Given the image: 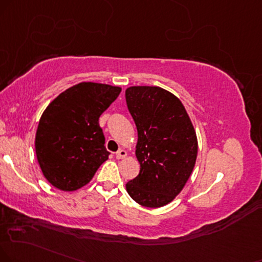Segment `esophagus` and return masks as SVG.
Wrapping results in <instances>:
<instances>
[{"instance_id": "1", "label": "esophagus", "mask_w": 262, "mask_h": 262, "mask_svg": "<svg viewBox=\"0 0 262 262\" xmlns=\"http://www.w3.org/2000/svg\"><path fill=\"white\" fill-rule=\"evenodd\" d=\"M126 156H127V153H126V150H124V149L118 150L115 154L116 159H124V158H126Z\"/></svg>"}]
</instances>
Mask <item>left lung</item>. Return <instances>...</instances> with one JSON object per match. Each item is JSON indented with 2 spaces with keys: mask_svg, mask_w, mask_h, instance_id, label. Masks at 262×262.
<instances>
[{
  "mask_svg": "<svg viewBox=\"0 0 262 262\" xmlns=\"http://www.w3.org/2000/svg\"><path fill=\"white\" fill-rule=\"evenodd\" d=\"M126 103L137 127L140 173L126 183L135 202L160 208L176 198L194 169L198 140L182 102L158 86H131Z\"/></svg>",
  "mask_w": 262,
  "mask_h": 262,
  "instance_id": "obj_1",
  "label": "left lung"
}]
</instances>
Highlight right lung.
Here are the masks:
<instances>
[{"label":"right lung","instance_id":"obj_1","mask_svg":"<svg viewBox=\"0 0 262 262\" xmlns=\"http://www.w3.org/2000/svg\"><path fill=\"white\" fill-rule=\"evenodd\" d=\"M121 87L80 82L56 97L38 121L35 150L46 180L73 192L86 186L108 159L98 119L120 95Z\"/></svg>","mask_w":262,"mask_h":262}]
</instances>
